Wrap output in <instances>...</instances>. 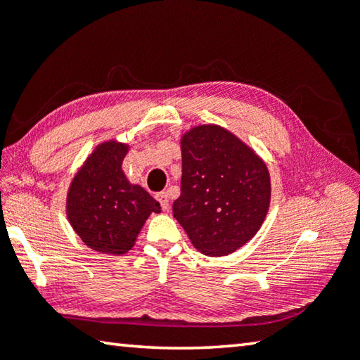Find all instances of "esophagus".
Wrapping results in <instances>:
<instances>
[{
    "label": "esophagus",
    "mask_w": 360,
    "mask_h": 360,
    "mask_svg": "<svg viewBox=\"0 0 360 360\" xmlns=\"http://www.w3.org/2000/svg\"><path fill=\"white\" fill-rule=\"evenodd\" d=\"M157 200L160 202V205H162V208L165 211L169 210V200H168V193L167 192H160L157 193Z\"/></svg>",
    "instance_id": "esophagus-1"
}]
</instances>
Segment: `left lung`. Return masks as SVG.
Masks as SVG:
<instances>
[{
    "instance_id": "1",
    "label": "left lung",
    "mask_w": 360,
    "mask_h": 360,
    "mask_svg": "<svg viewBox=\"0 0 360 360\" xmlns=\"http://www.w3.org/2000/svg\"><path fill=\"white\" fill-rule=\"evenodd\" d=\"M181 195L173 214L198 252L222 256L247 243L271 202L266 163L231 131L200 124L181 138Z\"/></svg>"
}]
</instances>
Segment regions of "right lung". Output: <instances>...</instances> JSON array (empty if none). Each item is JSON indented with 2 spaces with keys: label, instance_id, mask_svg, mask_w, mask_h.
<instances>
[{
  "label": "right lung",
  "instance_id": "1",
  "mask_svg": "<svg viewBox=\"0 0 360 360\" xmlns=\"http://www.w3.org/2000/svg\"><path fill=\"white\" fill-rule=\"evenodd\" d=\"M128 146L102 142L86 158L67 193V218L79 238L99 253H128L150 213L162 207L127 179L122 163Z\"/></svg>",
  "mask_w": 360,
  "mask_h": 360
}]
</instances>
